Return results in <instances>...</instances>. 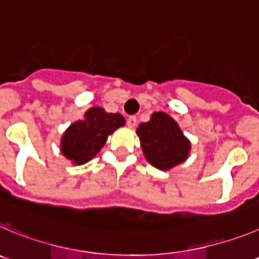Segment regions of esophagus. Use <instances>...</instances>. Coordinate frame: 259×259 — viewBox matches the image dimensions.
Masks as SVG:
<instances>
[{
  "instance_id": "esophagus-1",
  "label": "esophagus",
  "mask_w": 259,
  "mask_h": 259,
  "mask_svg": "<svg viewBox=\"0 0 259 259\" xmlns=\"http://www.w3.org/2000/svg\"><path fill=\"white\" fill-rule=\"evenodd\" d=\"M126 124L130 129L135 127V125H137V117H135V116H129L126 120Z\"/></svg>"
}]
</instances>
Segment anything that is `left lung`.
Returning a JSON list of instances; mask_svg holds the SVG:
<instances>
[{
    "mask_svg": "<svg viewBox=\"0 0 259 259\" xmlns=\"http://www.w3.org/2000/svg\"><path fill=\"white\" fill-rule=\"evenodd\" d=\"M147 161L160 170H169L188 157L191 143L178 124L165 112H155L137 129Z\"/></svg>",
    "mask_w": 259,
    "mask_h": 259,
    "instance_id": "left-lung-1",
    "label": "left lung"
}]
</instances>
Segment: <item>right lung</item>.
Returning <instances> with one entry per match:
<instances>
[{"label": "right lung", "mask_w": 259, "mask_h": 259, "mask_svg": "<svg viewBox=\"0 0 259 259\" xmlns=\"http://www.w3.org/2000/svg\"><path fill=\"white\" fill-rule=\"evenodd\" d=\"M124 125L125 118L120 113H107L101 107H93L85 112V120L76 121L64 132L60 151L73 164H85L102 150L108 135Z\"/></svg>", "instance_id": "1"}]
</instances>
